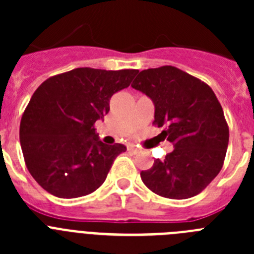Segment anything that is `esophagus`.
I'll list each match as a JSON object with an SVG mask.
<instances>
[{
	"label": "esophagus",
	"instance_id": "esophagus-1",
	"mask_svg": "<svg viewBox=\"0 0 254 254\" xmlns=\"http://www.w3.org/2000/svg\"><path fill=\"white\" fill-rule=\"evenodd\" d=\"M127 150H128L129 152H133V154H137V152L140 151V150H138L137 147H136V146H132V145H129V146H127Z\"/></svg>",
	"mask_w": 254,
	"mask_h": 254
}]
</instances>
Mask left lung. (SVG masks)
<instances>
[{"label":"left lung","mask_w":254,"mask_h":254,"mask_svg":"<svg viewBox=\"0 0 254 254\" xmlns=\"http://www.w3.org/2000/svg\"><path fill=\"white\" fill-rule=\"evenodd\" d=\"M155 105L152 125L174 145L163 161L156 159L141 179L165 198L185 199L202 192L225 160L229 127L223 108L206 82L174 66L143 69L131 85Z\"/></svg>","instance_id":"1"}]
</instances>
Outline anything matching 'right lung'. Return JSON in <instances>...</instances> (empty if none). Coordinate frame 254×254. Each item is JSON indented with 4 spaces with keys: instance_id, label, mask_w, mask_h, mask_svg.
I'll return each instance as SVG.
<instances>
[{
    "instance_id": "1",
    "label": "right lung",
    "mask_w": 254,
    "mask_h": 254,
    "mask_svg": "<svg viewBox=\"0 0 254 254\" xmlns=\"http://www.w3.org/2000/svg\"><path fill=\"white\" fill-rule=\"evenodd\" d=\"M137 72L80 67L47 78L34 91L21 117L20 143L29 173L48 193L76 198L104 183L126 146L99 141L95 122Z\"/></svg>"
}]
</instances>
